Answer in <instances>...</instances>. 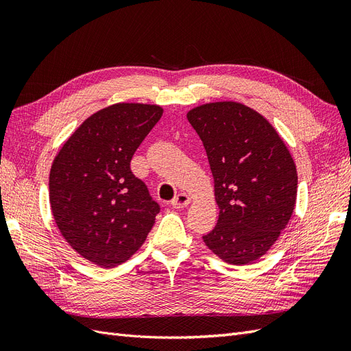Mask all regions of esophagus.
<instances>
[{
  "instance_id": "obj_1",
  "label": "esophagus",
  "mask_w": 351,
  "mask_h": 351,
  "mask_svg": "<svg viewBox=\"0 0 351 351\" xmlns=\"http://www.w3.org/2000/svg\"><path fill=\"white\" fill-rule=\"evenodd\" d=\"M190 204V197L186 193H178L173 200H171V206L174 209H182L186 208Z\"/></svg>"
}]
</instances>
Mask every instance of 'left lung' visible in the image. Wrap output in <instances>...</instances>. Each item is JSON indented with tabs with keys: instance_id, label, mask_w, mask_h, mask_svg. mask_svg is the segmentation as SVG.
Wrapping results in <instances>:
<instances>
[{
	"instance_id": "1",
	"label": "left lung",
	"mask_w": 351,
	"mask_h": 351,
	"mask_svg": "<svg viewBox=\"0 0 351 351\" xmlns=\"http://www.w3.org/2000/svg\"><path fill=\"white\" fill-rule=\"evenodd\" d=\"M205 146L219 208L206 246L231 265L267 253L289 224L295 205L297 171L274 127L239 102H212L189 111Z\"/></svg>"
}]
</instances>
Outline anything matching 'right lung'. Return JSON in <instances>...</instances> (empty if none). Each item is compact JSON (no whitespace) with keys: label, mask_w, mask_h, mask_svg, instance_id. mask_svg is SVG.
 <instances>
[{"label":"right lung","mask_w":351,"mask_h":351,"mask_svg":"<svg viewBox=\"0 0 351 351\" xmlns=\"http://www.w3.org/2000/svg\"><path fill=\"white\" fill-rule=\"evenodd\" d=\"M162 115L158 105L115 104L90 115L61 147L49 204L62 237L102 268L125 262L146 240L159 205L130 168Z\"/></svg>","instance_id":"1"}]
</instances>
